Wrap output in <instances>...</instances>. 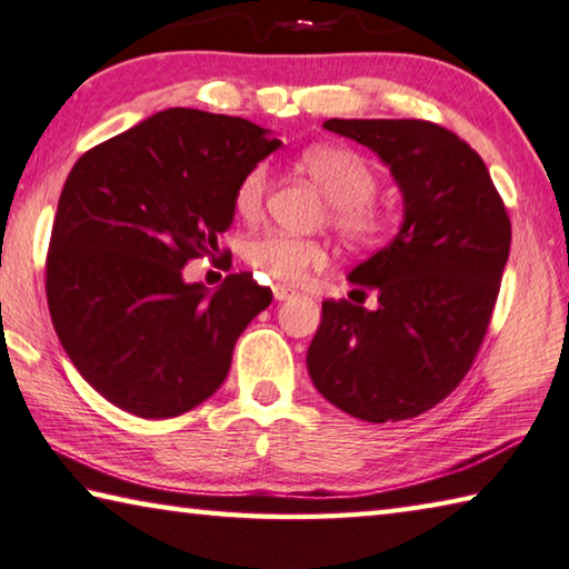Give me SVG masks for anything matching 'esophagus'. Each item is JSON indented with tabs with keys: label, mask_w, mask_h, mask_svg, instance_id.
I'll list each match as a JSON object with an SVG mask.
<instances>
[{
	"label": "esophagus",
	"mask_w": 569,
	"mask_h": 569,
	"mask_svg": "<svg viewBox=\"0 0 569 569\" xmlns=\"http://www.w3.org/2000/svg\"><path fill=\"white\" fill-rule=\"evenodd\" d=\"M291 296H293L291 288H286V286H273V298H276V301H286V298H291Z\"/></svg>",
	"instance_id": "esophagus-1"
}]
</instances>
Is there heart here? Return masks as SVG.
<instances>
[{
	"label": "heart",
	"mask_w": 569,
	"mask_h": 569,
	"mask_svg": "<svg viewBox=\"0 0 569 569\" xmlns=\"http://www.w3.org/2000/svg\"><path fill=\"white\" fill-rule=\"evenodd\" d=\"M308 178L329 198V220L346 243L356 248L379 246L391 230V210L373 198L379 172L361 152L343 146H311L298 158ZM268 190L266 168H250L236 188V210L243 218L261 213ZM246 261L253 271L273 283H296L306 271L326 261L313 240L271 230L256 236L246 246Z\"/></svg>",
	"instance_id": "b5f03b06"
}]
</instances>
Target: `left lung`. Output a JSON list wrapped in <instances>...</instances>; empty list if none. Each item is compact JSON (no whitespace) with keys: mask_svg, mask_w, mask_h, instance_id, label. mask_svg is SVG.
<instances>
[{"mask_svg":"<svg viewBox=\"0 0 569 569\" xmlns=\"http://www.w3.org/2000/svg\"><path fill=\"white\" fill-rule=\"evenodd\" d=\"M391 170L403 220L349 273L377 311L323 301L306 353L313 387L356 419L419 417L465 379L485 339L512 226L489 170L455 132L427 120H326ZM363 293V291H361Z\"/></svg>","mask_w":569,"mask_h":569,"instance_id":"left-lung-1","label":"left lung"}]
</instances>
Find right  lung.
I'll return each instance as SVG.
<instances>
[{
    "label": "right lung",
    "mask_w": 569,
    "mask_h": 569,
    "mask_svg": "<svg viewBox=\"0 0 569 569\" xmlns=\"http://www.w3.org/2000/svg\"><path fill=\"white\" fill-rule=\"evenodd\" d=\"M281 148L243 118L156 112L74 162L47 253V303L74 369L142 419L196 409L226 381L238 336L271 288L230 273L216 291L182 278L218 250L236 188Z\"/></svg>",
    "instance_id": "obj_1"
}]
</instances>
